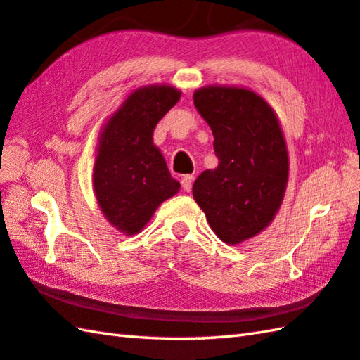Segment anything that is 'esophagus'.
<instances>
[{
	"label": "esophagus",
	"mask_w": 360,
	"mask_h": 360,
	"mask_svg": "<svg viewBox=\"0 0 360 360\" xmlns=\"http://www.w3.org/2000/svg\"><path fill=\"white\" fill-rule=\"evenodd\" d=\"M193 180H194L193 175H185L184 179H181V188H184L185 193H190L193 190Z\"/></svg>",
	"instance_id": "esophagus-1"
}]
</instances>
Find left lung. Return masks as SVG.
Instances as JSON below:
<instances>
[{
    "label": "left lung",
    "mask_w": 360,
    "mask_h": 360,
    "mask_svg": "<svg viewBox=\"0 0 360 360\" xmlns=\"http://www.w3.org/2000/svg\"><path fill=\"white\" fill-rule=\"evenodd\" d=\"M193 99L219 161L198 176L193 196L224 243H240L267 228L280 209L289 170L285 137L272 107L255 91L205 86Z\"/></svg>",
    "instance_id": "8db88e82"
}]
</instances>
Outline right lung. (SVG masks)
I'll list each match as a JSON object with an SVG mask.
<instances>
[{"mask_svg": "<svg viewBox=\"0 0 360 360\" xmlns=\"http://www.w3.org/2000/svg\"><path fill=\"white\" fill-rule=\"evenodd\" d=\"M179 99L180 91L174 86L139 88L101 132L94 193L104 217L128 236L137 234L158 205L180 190L151 141L155 126Z\"/></svg>", "mask_w": 360, "mask_h": 360, "instance_id": "add662e5", "label": "right lung"}]
</instances>
